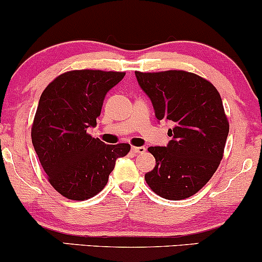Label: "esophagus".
Returning a JSON list of instances; mask_svg holds the SVG:
<instances>
[{"instance_id": "obj_1", "label": "esophagus", "mask_w": 262, "mask_h": 262, "mask_svg": "<svg viewBox=\"0 0 262 262\" xmlns=\"http://www.w3.org/2000/svg\"><path fill=\"white\" fill-rule=\"evenodd\" d=\"M145 148L144 146H132V152L133 154H143L145 151Z\"/></svg>"}]
</instances>
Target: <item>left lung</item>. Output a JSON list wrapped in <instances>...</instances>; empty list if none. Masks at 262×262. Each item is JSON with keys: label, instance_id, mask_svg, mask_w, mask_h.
<instances>
[{"label": "left lung", "instance_id": "left-lung-1", "mask_svg": "<svg viewBox=\"0 0 262 262\" xmlns=\"http://www.w3.org/2000/svg\"><path fill=\"white\" fill-rule=\"evenodd\" d=\"M155 117L173 123L166 146H150L154 170L145 181L156 194L171 201L193 196L209 181L223 159L229 122L221 95L196 74L182 70L135 73Z\"/></svg>", "mask_w": 262, "mask_h": 262}]
</instances>
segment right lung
<instances>
[{"label":"right lung","mask_w":262,"mask_h":262,"mask_svg":"<svg viewBox=\"0 0 262 262\" xmlns=\"http://www.w3.org/2000/svg\"><path fill=\"white\" fill-rule=\"evenodd\" d=\"M125 73L74 70L50 82L39 100L32 143L50 185L61 196L85 201L101 192L129 144L107 145L92 138L107 92Z\"/></svg>","instance_id":"1"}]
</instances>
